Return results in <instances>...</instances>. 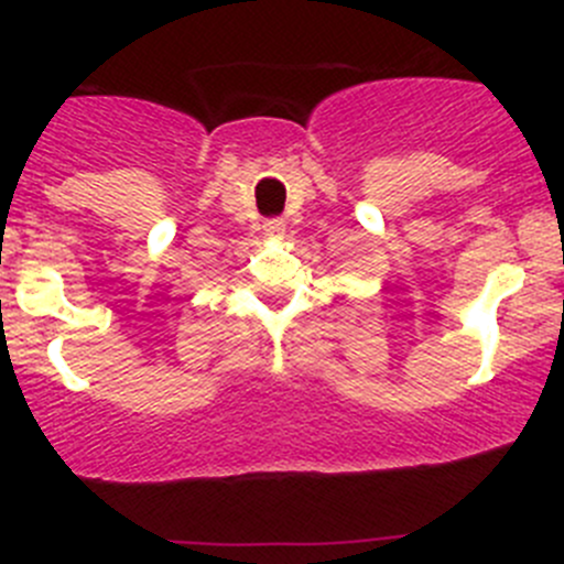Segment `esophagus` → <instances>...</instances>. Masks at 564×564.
<instances>
[{"label":"esophagus","instance_id":"obj_1","mask_svg":"<svg viewBox=\"0 0 564 564\" xmlns=\"http://www.w3.org/2000/svg\"><path fill=\"white\" fill-rule=\"evenodd\" d=\"M283 231H286V220L283 218H270L264 224V235L270 237V240H281Z\"/></svg>","mask_w":564,"mask_h":564}]
</instances>
